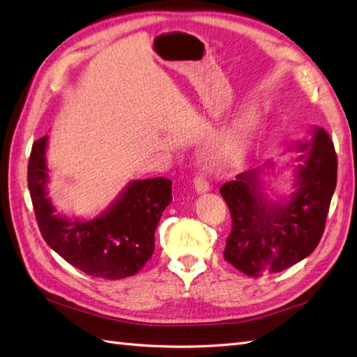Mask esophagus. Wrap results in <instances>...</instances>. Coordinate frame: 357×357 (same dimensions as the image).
<instances>
[{"label":"esophagus","instance_id":"34e87169","mask_svg":"<svg viewBox=\"0 0 357 357\" xmlns=\"http://www.w3.org/2000/svg\"><path fill=\"white\" fill-rule=\"evenodd\" d=\"M194 185H195V190L198 194H204L211 190V185H208V181L204 176H197Z\"/></svg>","mask_w":357,"mask_h":357}]
</instances>
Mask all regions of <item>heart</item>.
<instances>
[{
	"label": "heart",
	"mask_w": 357,
	"mask_h": 357,
	"mask_svg": "<svg viewBox=\"0 0 357 357\" xmlns=\"http://www.w3.org/2000/svg\"><path fill=\"white\" fill-rule=\"evenodd\" d=\"M260 118L256 112L245 110L233 119L224 132L206 146L204 159L213 167L238 163L253 144L259 132Z\"/></svg>",
	"instance_id": "1"
}]
</instances>
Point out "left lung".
Wrapping results in <instances>:
<instances>
[{
    "label": "left lung",
    "instance_id": "obj_1",
    "mask_svg": "<svg viewBox=\"0 0 357 357\" xmlns=\"http://www.w3.org/2000/svg\"><path fill=\"white\" fill-rule=\"evenodd\" d=\"M312 139L289 145L294 151V190L266 194V171L275 163L241 172L222 185L221 195L231 215L224 257L247 275L280 273L307 257L319 244L336 188L337 160L332 139L314 127Z\"/></svg>",
    "mask_w": 357,
    "mask_h": 357
}]
</instances>
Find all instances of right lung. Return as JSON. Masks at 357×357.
<instances>
[{
    "label": "right lung",
    "mask_w": 357,
    "mask_h": 357,
    "mask_svg": "<svg viewBox=\"0 0 357 357\" xmlns=\"http://www.w3.org/2000/svg\"><path fill=\"white\" fill-rule=\"evenodd\" d=\"M48 136L31 146L29 190L42 238L84 274L119 280L136 274L154 253V233L172 202V181L132 180L106 211L92 220L57 212L48 197Z\"/></svg>",
    "instance_id": "add662e5"
}]
</instances>
